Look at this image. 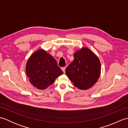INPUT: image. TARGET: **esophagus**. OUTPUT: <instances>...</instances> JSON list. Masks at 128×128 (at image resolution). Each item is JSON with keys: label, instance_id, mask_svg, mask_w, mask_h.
I'll return each mask as SVG.
<instances>
[{"label": "esophagus", "instance_id": "1", "mask_svg": "<svg viewBox=\"0 0 128 128\" xmlns=\"http://www.w3.org/2000/svg\"><path fill=\"white\" fill-rule=\"evenodd\" d=\"M66 67L62 68V71L63 72H64V73L66 72Z\"/></svg>", "mask_w": 128, "mask_h": 128}]
</instances>
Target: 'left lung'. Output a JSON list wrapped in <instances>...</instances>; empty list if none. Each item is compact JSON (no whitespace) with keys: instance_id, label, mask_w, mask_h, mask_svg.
Returning a JSON list of instances; mask_svg holds the SVG:
<instances>
[{"instance_id":"8db88e82","label":"left lung","mask_w":128,"mask_h":128,"mask_svg":"<svg viewBox=\"0 0 128 128\" xmlns=\"http://www.w3.org/2000/svg\"><path fill=\"white\" fill-rule=\"evenodd\" d=\"M74 57V60L66 70L67 76L78 89H89L100 76L101 66L98 57L84 47L75 52Z\"/></svg>"}]
</instances>
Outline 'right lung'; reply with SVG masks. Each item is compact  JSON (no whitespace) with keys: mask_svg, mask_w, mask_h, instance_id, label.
I'll return each instance as SVG.
<instances>
[{"mask_svg":"<svg viewBox=\"0 0 128 128\" xmlns=\"http://www.w3.org/2000/svg\"><path fill=\"white\" fill-rule=\"evenodd\" d=\"M26 72L32 85L43 90L63 74L56 59L43 49L31 54L26 62Z\"/></svg>","mask_w":128,"mask_h":128,"instance_id":"1","label":"right lung"}]
</instances>
